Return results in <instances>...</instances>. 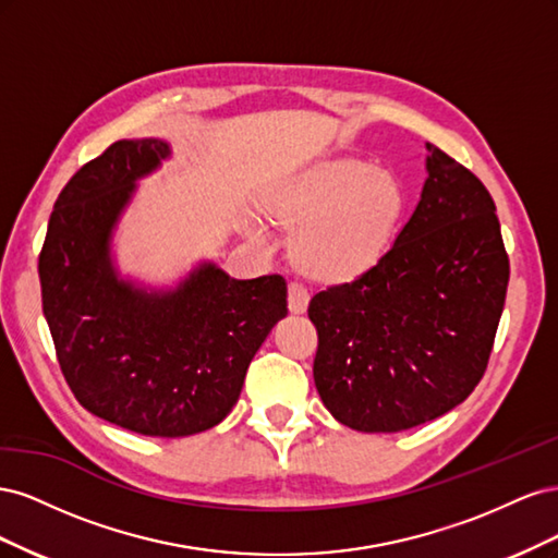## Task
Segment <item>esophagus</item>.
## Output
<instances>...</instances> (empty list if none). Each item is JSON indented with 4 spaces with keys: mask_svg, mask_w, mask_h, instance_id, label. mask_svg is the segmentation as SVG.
<instances>
[{
    "mask_svg": "<svg viewBox=\"0 0 558 558\" xmlns=\"http://www.w3.org/2000/svg\"><path fill=\"white\" fill-rule=\"evenodd\" d=\"M310 305V291L300 281L289 283V310L293 314H302Z\"/></svg>",
    "mask_w": 558,
    "mask_h": 558,
    "instance_id": "1",
    "label": "esophagus"
}]
</instances>
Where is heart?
<instances>
[{
	"label": "heart",
	"mask_w": 558,
	"mask_h": 558,
	"mask_svg": "<svg viewBox=\"0 0 558 558\" xmlns=\"http://www.w3.org/2000/svg\"><path fill=\"white\" fill-rule=\"evenodd\" d=\"M267 214L283 226H300L298 258L312 275L347 279L373 267L391 244L404 209L396 177L359 158H335L281 183L265 199ZM246 230L267 242L260 221Z\"/></svg>",
	"instance_id": "b5f03b06"
}]
</instances>
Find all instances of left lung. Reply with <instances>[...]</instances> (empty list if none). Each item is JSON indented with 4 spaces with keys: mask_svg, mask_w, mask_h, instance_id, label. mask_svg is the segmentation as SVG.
I'll return each instance as SVG.
<instances>
[{
    "mask_svg": "<svg viewBox=\"0 0 558 558\" xmlns=\"http://www.w3.org/2000/svg\"><path fill=\"white\" fill-rule=\"evenodd\" d=\"M428 179L396 242L310 302L316 391L340 424L398 433L461 404L492 356L510 281L484 183L426 144Z\"/></svg>",
    "mask_w": 558,
    "mask_h": 558,
    "instance_id": "1",
    "label": "left lung"
}]
</instances>
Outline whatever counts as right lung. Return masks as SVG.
<instances>
[{"mask_svg":"<svg viewBox=\"0 0 558 558\" xmlns=\"http://www.w3.org/2000/svg\"><path fill=\"white\" fill-rule=\"evenodd\" d=\"M170 156L162 140H121L83 165L56 199L39 253L44 316L72 393L95 416L150 437L221 424L289 314L281 275L232 279L202 263L170 291L118 275L111 232L137 181Z\"/></svg>","mask_w":558,"mask_h":558,"instance_id":"obj_1","label":"right lung"}]
</instances>
